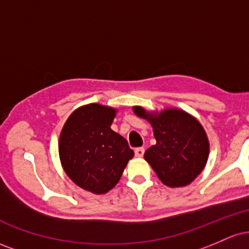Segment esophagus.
<instances>
[{
	"mask_svg": "<svg viewBox=\"0 0 249 249\" xmlns=\"http://www.w3.org/2000/svg\"><path fill=\"white\" fill-rule=\"evenodd\" d=\"M144 152H145L144 147H138L134 150V154H136V157H138V158H141V157L144 156Z\"/></svg>",
	"mask_w": 249,
	"mask_h": 249,
	"instance_id": "esophagus-1",
	"label": "esophagus"
}]
</instances>
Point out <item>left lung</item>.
Here are the masks:
<instances>
[{
	"mask_svg": "<svg viewBox=\"0 0 249 249\" xmlns=\"http://www.w3.org/2000/svg\"><path fill=\"white\" fill-rule=\"evenodd\" d=\"M133 112L152 125L157 142L147 148L144 158L162 184L168 187L191 184L204 170L210 152L201 124L180 108H165L158 113L133 107Z\"/></svg>",
	"mask_w": 249,
	"mask_h": 249,
	"instance_id": "left-lung-1",
	"label": "left lung"
}]
</instances>
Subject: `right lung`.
Segmentation results:
<instances>
[{"mask_svg": "<svg viewBox=\"0 0 249 249\" xmlns=\"http://www.w3.org/2000/svg\"><path fill=\"white\" fill-rule=\"evenodd\" d=\"M116 112L96 103L84 105L71 113L59 136V159L65 173L91 193L112 190L134 156L126 139L111 130Z\"/></svg>", "mask_w": 249, "mask_h": 249, "instance_id": "add662e5", "label": "right lung"}]
</instances>
